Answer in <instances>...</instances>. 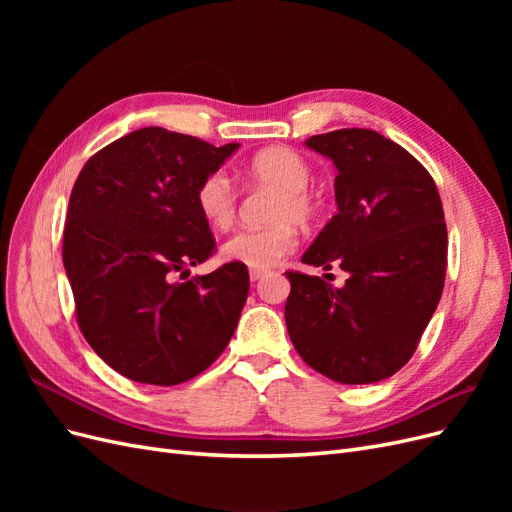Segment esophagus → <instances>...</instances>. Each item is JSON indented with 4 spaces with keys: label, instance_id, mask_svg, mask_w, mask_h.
Masks as SVG:
<instances>
[{
    "label": "esophagus",
    "instance_id": "1",
    "mask_svg": "<svg viewBox=\"0 0 512 512\" xmlns=\"http://www.w3.org/2000/svg\"><path fill=\"white\" fill-rule=\"evenodd\" d=\"M265 273H267L265 269H250V280H252V282H258L260 277L265 275Z\"/></svg>",
    "mask_w": 512,
    "mask_h": 512
}]
</instances>
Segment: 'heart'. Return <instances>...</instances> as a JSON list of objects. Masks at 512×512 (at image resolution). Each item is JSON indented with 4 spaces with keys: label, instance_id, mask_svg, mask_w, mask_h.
Masks as SVG:
<instances>
[{
    "label": "heart",
    "instance_id": "heart-1",
    "mask_svg": "<svg viewBox=\"0 0 512 512\" xmlns=\"http://www.w3.org/2000/svg\"><path fill=\"white\" fill-rule=\"evenodd\" d=\"M245 179L254 185L277 190L269 228H243L226 239L220 254L228 262L252 269H267L288 256L297 245V230L289 222L309 224L318 215V198L309 190L312 166L299 151L290 147H267L245 164ZM196 209L211 228L224 230L237 215V192L230 179L215 170L198 183L194 194Z\"/></svg>",
    "mask_w": 512,
    "mask_h": 512
}]
</instances>
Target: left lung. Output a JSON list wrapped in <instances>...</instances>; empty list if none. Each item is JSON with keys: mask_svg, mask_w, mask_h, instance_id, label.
I'll list each match as a JSON object with an SVG mask.
<instances>
[{"mask_svg": "<svg viewBox=\"0 0 512 512\" xmlns=\"http://www.w3.org/2000/svg\"><path fill=\"white\" fill-rule=\"evenodd\" d=\"M305 145L337 168V213L301 262L339 267L344 288L288 271L286 327L301 359L342 384L391 378L414 354L446 275L442 200L427 168L374 130L344 128Z\"/></svg>", "mask_w": 512, "mask_h": 512, "instance_id": "left-lung-1", "label": "left lung"}]
</instances>
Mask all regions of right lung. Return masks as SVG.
Returning a JSON list of instances; mask_svg holds the SVG:
<instances>
[{
	"mask_svg": "<svg viewBox=\"0 0 512 512\" xmlns=\"http://www.w3.org/2000/svg\"><path fill=\"white\" fill-rule=\"evenodd\" d=\"M237 147L141 128L94 153L74 181L61 256L79 329L117 374L188 382L235 333L250 290L245 265L181 280L215 252L194 203L198 183Z\"/></svg>",
	"mask_w": 512,
	"mask_h": 512,
	"instance_id": "1",
	"label": "right lung"
}]
</instances>
